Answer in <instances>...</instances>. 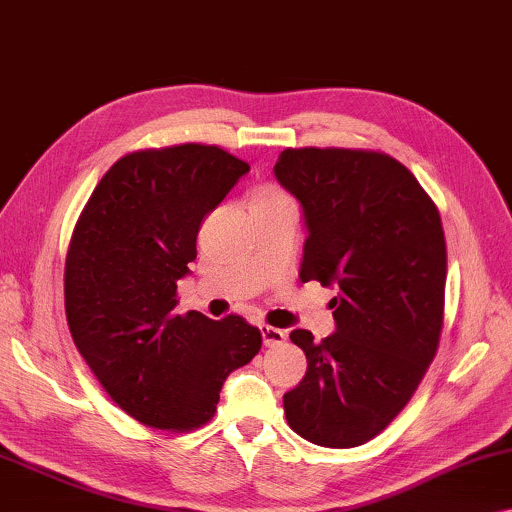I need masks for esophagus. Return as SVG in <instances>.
Returning <instances> with one entry per match:
<instances>
[{
	"label": "esophagus",
	"mask_w": 512,
	"mask_h": 512,
	"mask_svg": "<svg viewBox=\"0 0 512 512\" xmlns=\"http://www.w3.org/2000/svg\"><path fill=\"white\" fill-rule=\"evenodd\" d=\"M261 334H263V343L267 348H274V345H281L286 341V332L277 327H270V325H261Z\"/></svg>",
	"instance_id": "34e87169"
}]
</instances>
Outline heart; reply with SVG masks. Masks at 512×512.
<instances>
[{
    "instance_id": "obj_1",
    "label": "heart",
    "mask_w": 512,
    "mask_h": 512,
    "mask_svg": "<svg viewBox=\"0 0 512 512\" xmlns=\"http://www.w3.org/2000/svg\"><path fill=\"white\" fill-rule=\"evenodd\" d=\"M281 199H288L286 194H283L281 190H277V187H263V190H258L254 194V199H251V203H265V201H281Z\"/></svg>"
}]
</instances>
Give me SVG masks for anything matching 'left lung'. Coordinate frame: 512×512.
I'll return each mask as SVG.
<instances>
[{
    "label": "left lung",
    "instance_id": "1",
    "mask_svg": "<svg viewBox=\"0 0 512 512\" xmlns=\"http://www.w3.org/2000/svg\"><path fill=\"white\" fill-rule=\"evenodd\" d=\"M274 176L304 210L300 279L338 290L332 336L290 332L309 366L283 412L311 444H366L410 403L437 355L446 286L439 210L412 171L380 151L286 148Z\"/></svg>",
    "mask_w": 512,
    "mask_h": 512
}]
</instances>
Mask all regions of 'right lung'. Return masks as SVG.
Segmentation results:
<instances>
[{
	"mask_svg": "<svg viewBox=\"0 0 512 512\" xmlns=\"http://www.w3.org/2000/svg\"><path fill=\"white\" fill-rule=\"evenodd\" d=\"M247 171L219 146L135 151L77 219L64 272L70 334L109 398L144 426L201 428L226 377L261 350V329L245 318L176 313L201 222Z\"/></svg>",
	"mask_w": 512,
	"mask_h": 512,
	"instance_id": "obj_1",
	"label": "right lung"
}]
</instances>
